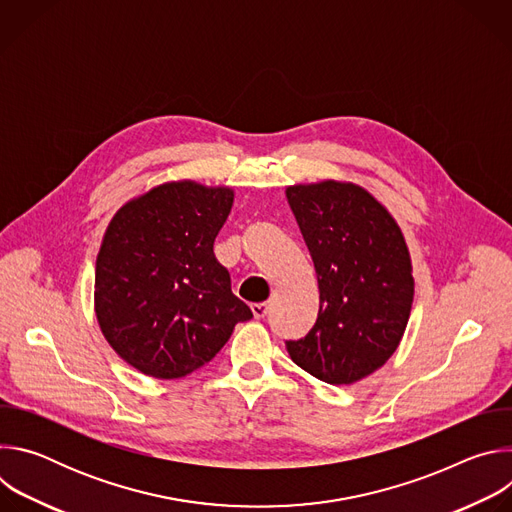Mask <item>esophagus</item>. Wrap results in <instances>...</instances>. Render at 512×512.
<instances>
[{"instance_id": "esophagus-1", "label": "esophagus", "mask_w": 512, "mask_h": 512, "mask_svg": "<svg viewBox=\"0 0 512 512\" xmlns=\"http://www.w3.org/2000/svg\"><path fill=\"white\" fill-rule=\"evenodd\" d=\"M251 312H253V316H255L257 320H261V318H265V316H267V312H269V304H265V302L251 304Z\"/></svg>"}]
</instances>
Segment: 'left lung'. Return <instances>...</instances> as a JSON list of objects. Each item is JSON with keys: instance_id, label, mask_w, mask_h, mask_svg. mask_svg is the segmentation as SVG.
<instances>
[{"instance_id": "obj_1", "label": "left lung", "mask_w": 512, "mask_h": 512, "mask_svg": "<svg viewBox=\"0 0 512 512\" xmlns=\"http://www.w3.org/2000/svg\"><path fill=\"white\" fill-rule=\"evenodd\" d=\"M314 261L320 310L312 330L287 340L298 367L328 385L367 379L399 348L415 296L405 235L367 188L322 180L285 188Z\"/></svg>"}]
</instances>
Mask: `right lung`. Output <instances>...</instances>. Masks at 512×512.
I'll list each match as a JSON object with an SVG mask.
<instances>
[{
  "mask_svg": "<svg viewBox=\"0 0 512 512\" xmlns=\"http://www.w3.org/2000/svg\"><path fill=\"white\" fill-rule=\"evenodd\" d=\"M233 202L231 186L172 180L127 200L109 221L95 263V316L141 375L194 373L253 318L212 251Z\"/></svg>",
  "mask_w": 512,
  "mask_h": 512,
  "instance_id": "right-lung-1",
  "label": "right lung"
}]
</instances>
